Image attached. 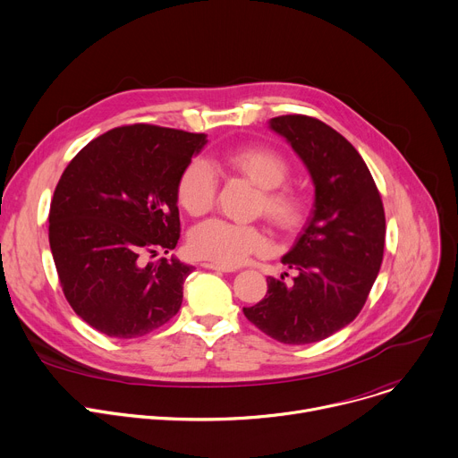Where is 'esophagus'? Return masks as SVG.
<instances>
[{"mask_svg":"<svg viewBox=\"0 0 458 458\" xmlns=\"http://www.w3.org/2000/svg\"><path fill=\"white\" fill-rule=\"evenodd\" d=\"M201 267H206V269H213V271H220V273H231V271H234L233 267L218 266V264H213V262H203V264H201Z\"/></svg>","mask_w":458,"mask_h":458,"instance_id":"1","label":"esophagus"}]
</instances>
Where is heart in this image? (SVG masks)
<instances>
[{
  "instance_id": "heart-1",
  "label": "heart",
  "mask_w": 458,
  "mask_h": 458,
  "mask_svg": "<svg viewBox=\"0 0 458 458\" xmlns=\"http://www.w3.org/2000/svg\"><path fill=\"white\" fill-rule=\"evenodd\" d=\"M218 164L260 187L257 208L276 229L294 231L300 225L303 199L296 189L284 183L289 164L280 152L260 145H243L225 150ZM176 196L180 208L191 216L211 211L216 196V178L211 167L201 160L189 162L178 178ZM267 245V236L259 225L222 218L203 222L189 234V249L194 257L225 267L240 266L249 257L260 255Z\"/></svg>"
}]
</instances>
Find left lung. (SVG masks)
<instances>
[{
    "instance_id": "left-lung-1",
    "label": "left lung",
    "mask_w": 458,
    "mask_h": 458,
    "mask_svg": "<svg viewBox=\"0 0 458 458\" xmlns=\"http://www.w3.org/2000/svg\"><path fill=\"white\" fill-rule=\"evenodd\" d=\"M269 123L308 165L315 209L282 259L296 276H269L266 298L243 315L282 344H311L362 311L384 259V203L359 150L333 127L306 114Z\"/></svg>"
}]
</instances>
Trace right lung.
Instances as JSON below:
<instances>
[{
  "label": "right lung",
  "mask_w": 458,
  "mask_h": 458,
  "mask_svg": "<svg viewBox=\"0 0 458 458\" xmlns=\"http://www.w3.org/2000/svg\"><path fill=\"white\" fill-rule=\"evenodd\" d=\"M203 132L122 125L65 167L48 213V242L74 313L113 338H138L182 306L192 266L148 262L180 240L176 185Z\"/></svg>",
  "instance_id": "add662e5"
}]
</instances>
